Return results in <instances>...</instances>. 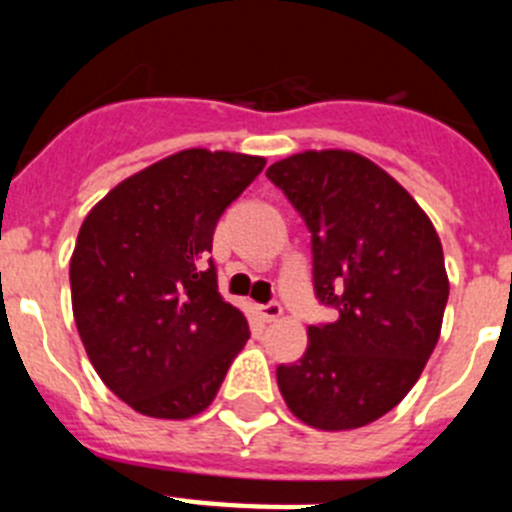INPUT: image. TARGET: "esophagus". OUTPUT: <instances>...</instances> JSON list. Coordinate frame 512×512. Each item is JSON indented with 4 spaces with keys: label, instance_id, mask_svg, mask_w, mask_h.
<instances>
[{
    "label": "esophagus",
    "instance_id": "34e87169",
    "mask_svg": "<svg viewBox=\"0 0 512 512\" xmlns=\"http://www.w3.org/2000/svg\"><path fill=\"white\" fill-rule=\"evenodd\" d=\"M259 312L266 323H274V320H279L284 315V307L279 302H266V305L259 307Z\"/></svg>",
    "mask_w": 512,
    "mask_h": 512
}]
</instances>
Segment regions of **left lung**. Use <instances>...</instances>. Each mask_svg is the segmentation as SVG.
Here are the masks:
<instances>
[{
  "label": "left lung",
  "mask_w": 512,
  "mask_h": 512,
  "mask_svg": "<svg viewBox=\"0 0 512 512\" xmlns=\"http://www.w3.org/2000/svg\"><path fill=\"white\" fill-rule=\"evenodd\" d=\"M312 235V284L336 320L307 328L279 364L287 408L320 431H351L413 390L449 300L438 233L408 189L354 151H305L266 169Z\"/></svg>",
  "instance_id": "left-lung-1"
}]
</instances>
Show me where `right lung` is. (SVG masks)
<instances>
[{
  "mask_svg": "<svg viewBox=\"0 0 512 512\" xmlns=\"http://www.w3.org/2000/svg\"><path fill=\"white\" fill-rule=\"evenodd\" d=\"M266 158L187 148L128 176L92 207L71 256V305L102 382L148 418L210 408L248 341L207 253L225 207Z\"/></svg>",
  "mask_w": 512,
  "mask_h": 512,
  "instance_id": "right-lung-1",
  "label": "right lung"
}]
</instances>
